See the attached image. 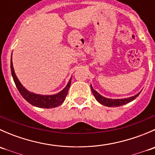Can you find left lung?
<instances>
[{
    "label": "left lung",
    "mask_w": 155,
    "mask_h": 155,
    "mask_svg": "<svg viewBox=\"0 0 155 155\" xmlns=\"http://www.w3.org/2000/svg\"><path fill=\"white\" fill-rule=\"evenodd\" d=\"M91 89L92 91V93H93L95 99L101 104L102 105L107 106L109 107H120V106L124 105V104H128V103L131 102L132 101H134V99L137 98V97L139 96V94H140L138 93L135 96L130 97L128 98H124V99H110V98H107L103 97L102 95L100 94L99 93H97V91H96L95 90H94V88L92 87V85H91Z\"/></svg>",
    "instance_id": "obj_1"
}]
</instances>
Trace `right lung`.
Returning <instances> with one entry per match:
<instances>
[{
    "label": "right lung",
    "instance_id": "obj_1",
    "mask_svg": "<svg viewBox=\"0 0 155 155\" xmlns=\"http://www.w3.org/2000/svg\"><path fill=\"white\" fill-rule=\"evenodd\" d=\"M10 68H11V73H12V78H13L14 82L15 84V86L18 88V91L21 94V96L25 98V100L28 101L29 104L34 107H40V108H45V109H50V108L57 107L62 104L64 101L66 96L68 95V92L69 87L70 86L71 83V79L69 80L67 86L59 93L53 95H40L36 94L34 93H31L28 91L26 88L23 87V85L20 83L18 81V78L15 76V71H14L13 65H12V58H11L10 62Z\"/></svg>",
    "mask_w": 155,
    "mask_h": 155
}]
</instances>
